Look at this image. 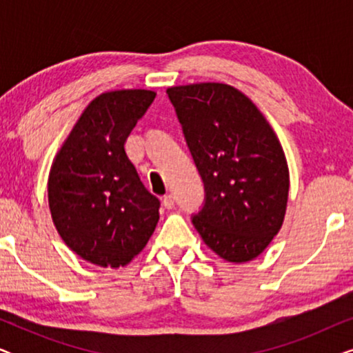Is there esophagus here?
<instances>
[{
  "label": "esophagus",
  "mask_w": 353,
  "mask_h": 353,
  "mask_svg": "<svg viewBox=\"0 0 353 353\" xmlns=\"http://www.w3.org/2000/svg\"><path fill=\"white\" fill-rule=\"evenodd\" d=\"M162 204H163V207H165V209L170 210V209H173V207H175V199H173L172 194H167V196H163Z\"/></svg>",
  "instance_id": "34e87169"
}]
</instances>
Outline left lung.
<instances>
[{
  "label": "left lung",
  "mask_w": 353,
  "mask_h": 353,
  "mask_svg": "<svg viewBox=\"0 0 353 353\" xmlns=\"http://www.w3.org/2000/svg\"><path fill=\"white\" fill-rule=\"evenodd\" d=\"M167 94L204 181V205L192 225L221 259L254 260L286 214L289 170L276 134L257 105L230 85L172 86Z\"/></svg>",
  "instance_id": "1"
}]
</instances>
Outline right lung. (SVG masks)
Here are the masks:
<instances>
[{"label": "right lung", "instance_id": "1", "mask_svg": "<svg viewBox=\"0 0 353 353\" xmlns=\"http://www.w3.org/2000/svg\"><path fill=\"white\" fill-rule=\"evenodd\" d=\"M156 93L99 94L80 115L52 162L48 201L64 243L99 267L130 263L148 244L161 201L139 180L125 141Z\"/></svg>", "mask_w": 353, "mask_h": 353}]
</instances>
